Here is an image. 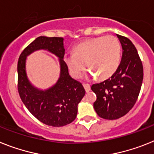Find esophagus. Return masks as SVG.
Here are the masks:
<instances>
[{
  "label": "esophagus",
  "mask_w": 154,
  "mask_h": 154,
  "mask_svg": "<svg viewBox=\"0 0 154 154\" xmlns=\"http://www.w3.org/2000/svg\"><path fill=\"white\" fill-rule=\"evenodd\" d=\"M83 86H84V88H85L86 92H88V91H90V90H91V87H90V85H87V84H84Z\"/></svg>",
  "instance_id": "1"
}]
</instances>
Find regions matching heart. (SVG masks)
Wrapping results in <instances>:
<instances>
[{
	"label": "heart",
	"instance_id": "b5f03b06",
	"mask_svg": "<svg viewBox=\"0 0 154 154\" xmlns=\"http://www.w3.org/2000/svg\"><path fill=\"white\" fill-rule=\"evenodd\" d=\"M121 44L113 35L87 40L77 45L73 53L66 54L64 61L75 78H79L85 69L90 68L88 76L106 79L116 72L121 61Z\"/></svg>",
	"mask_w": 154,
	"mask_h": 154
}]
</instances>
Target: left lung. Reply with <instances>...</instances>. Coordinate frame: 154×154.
<instances>
[{"instance_id": "1", "label": "left lung", "mask_w": 154, "mask_h": 154, "mask_svg": "<svg viewBox=\"0 0 154 154\" xmlns=\"http://www.w3.org/2000/svg\"><path fill=\"white\" fill-rule=\"evenodd\" d=\"M122 46L118 68L110 78L94 84V109L99 117L116 120L127 114L136 103L143 80V66L138 51L128 38L117 34Z\"/></svg>"}]
</instances>
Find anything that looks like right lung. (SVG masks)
<instances>
[{"instance_id":"right-lung-1","label":"right lung","mask_w":154,"mask_h":154,"mask_svg":"<svg viewBox=\"0 0 154 154\" xmlns=\"http://www.w3.org/2000/svg\"><path fill=\"white\" fill-rule=\"evenodd\" d=\"M45 49L60 58L61 72L57 83L48 90H38L31 85L25 73V59L30 53ZM65 49L63 37H39L23 51L18 61V91L28 110L42 123L62 127L75 120L77 105L85 95L81 82L69 76L63 60Z\"/></svg>"}]
</instances>
